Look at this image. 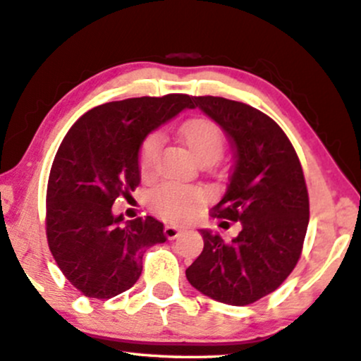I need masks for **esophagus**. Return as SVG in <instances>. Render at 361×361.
<instances>
[{"label": "esophagus", "mask_w": 361, "mask_h": 361, "mask_svg": "<svg viewBox=\"0 0 361 361\" xmlns=\"http://www.w3.org/2000/svg\"><path fill=\"white\" fill-rule=\"evenodd\" d=\"M180 233H181V228H178L175 225H166L165 226V236L168 240H175Z\"/></svg>", "instance_id": "1"}]
</instances>
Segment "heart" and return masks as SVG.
<instances>
[{
    "label": "heart",
    "instance_id": "obj_1",
    "mask_svg": "<svg viewBox=\"0 0 361 361\" xmlns=\"http://www.w3.org/2000/svg\"><path fill=\"white\" fill-rule=\"evenodd\" d=\"M180 135L203 165L216 161L225 149V136L221 128L207 118H195L183 123L180 126ZM159 149H161V135L157 131L141 141L138 166L145 178L153 176ZM204 202H207V191L203 188L176 183V181H166L149 193V204L153 212L165 221L176 225H185L195 220Z\"/></svg>",
    "mask_w": 361,
    "mask_h": 361
}]
</instances>
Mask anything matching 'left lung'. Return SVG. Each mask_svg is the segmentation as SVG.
<instances>
[{
  "label": "left lung",
  "mask_w": 361,
  "mask_h": 361,
  "mask_svg": "<svg viewBox=\"0 0 361 361\" xmlns=\"http://www.w3.org/2000/svg\"><path fill=\"white\" fill-rule=\"evenodd\" d=\"M195 103L233 145L230 183L213 209L214 216L240 221L241 231L226 243L200 230L203 252L186 278L216 302L245 307L275 291L302 255L310 218L303 170L281 128L259 109L218 97Z\"/></svg>",
  "instance_id": "8db88e82"
}]
</instances>
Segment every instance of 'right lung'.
Returning <instances> with one entry per match:
<instances>
[{"label": "right lung", "mask_w": 361, "mask_h": 361, "mask_svg": "<svg viewBox=\"0 0 361 361\" xmlns=\"http://www.w3.org/2000/svg\"><path fill=\"white\" fill-rule=\"evenodd\" d=\"M186 108H195L188 94L99 104L59 145L48 180V245L66 280L88 298L131 288L147 248L166 241L157 218L125 221L111 207L140 185L141 141Z\"/></svg>", "instance_id": "1"}]
</instances>
